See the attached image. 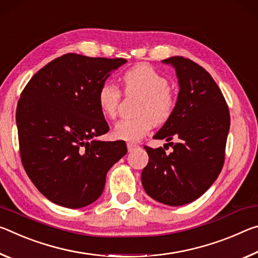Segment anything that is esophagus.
Wrapping results in <instances>:
<instances>
[{"mask_svg":"<svg viewBox=\"0 0 258 258\" xmlns=\"http://www.w3.org/2000/svg\"><path fill=\"white\" fill-rule=\"evenodd\" d=\"M138 145H136V144H134V143H128V144H126V147H128V151H133L134 149H136Z\"/></svg>","mask_w":258,"mask_h":258,"instance_id":"obj_1","label":"esophagus"}]
</instances>
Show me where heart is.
I'll return each mask as SVG.
<instances>
[{
  "mask_svg": "<svg viewBox=\"0 0 258 258\" xmlns=\"http://www.w3.org/2000/svg\"><path fill=\"white\" fill-rule=\"evenodd\" d=\"M126 95L141 96L135 119H125L114 126V136L122 141L137 142L150 132L154 124H163L172 115L176 97L168 87V80L157 70L141 64L125 72L122 77ZM98 105L101 113L114 119L121 100V91L115 84L105 82L98 90Z\"/></svg>",
  "mask_w": 258,
  "mask_h": 258,
  "instance_id": "1",
  "label": "heart"
}]
</instances>
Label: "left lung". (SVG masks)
<instances>
[{
  "mask_svg": "<svg viewBox=\"0 0 258 258\" xmlns=\"http://www.w3.org/2000/svg\"><path fill=\"white\" fill-rule=\"evenodd\" d=\"M162 62L175 69L179 92L174 113L153 138L170 142L167 144L172 152L145 146L149 163L142 171V184L152 199L176 207L197 200L221 174L230 113L221 89L204 67L179 56Z\"/></svg>",
  "mask_w": 258,
  "mask_h": 258,
  "instance_id": "8db88e82",
  "label": "left lung"
}]
</instances>
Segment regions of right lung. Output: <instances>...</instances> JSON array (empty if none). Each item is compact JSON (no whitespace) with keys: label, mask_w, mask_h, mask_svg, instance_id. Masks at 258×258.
<instances>
[{"label":"right lung","mask_w":258,"mask_h":258,"mask_svg":"<svg viewBox=\"0 0 258 258\" xmlns=\"http://www.w3.org/2000/svg\"><path fill=\"white\" fill-rule=\"evenodd\" d=\"M125 62L66 53L34 74L20 95V158L33 184L53 204L77 209L95 202L107 171L125 155V142L96 139L109 129L98 90Z\"/></svg>","instance_id":"obj_1"}]
</instances>
